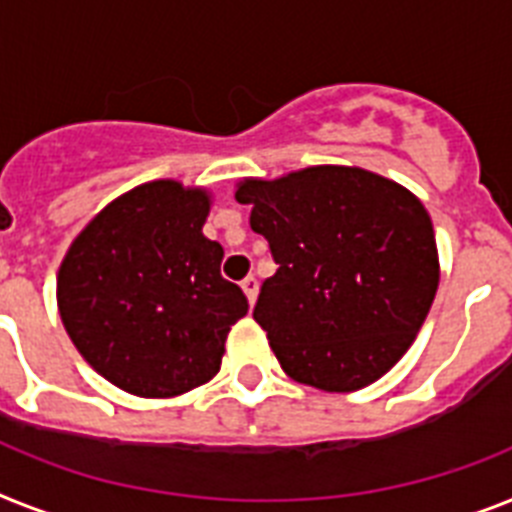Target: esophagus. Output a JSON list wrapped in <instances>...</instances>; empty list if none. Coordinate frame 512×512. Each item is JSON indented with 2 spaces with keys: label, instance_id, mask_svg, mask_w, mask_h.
Wrapping results in <instances>:
<instances>
[{
  "label": "esophagus",
  "instance_id": "34e87169",
  "mask_svg": "<svg viewBox=\"0 0 512 512\" xmlns=\"http://www.w3.org/2000/svg\"><path fill=\"white\" fill-rule=\"evenodd\" d=\"M240 287H243V293H246V298H248V303H256V298H259V280H256V277H253V274H248L246 280L240 282Z\"/></svg>",
  "mask_w": 512,
  "mask_h": 512
}]
</instances>
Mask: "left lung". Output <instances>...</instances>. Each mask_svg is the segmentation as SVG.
<instances>
[{"label":"left lung","mask_w":512,"mask_h":512,"mask_svg":"<svg viewBox=\"0 0 512 512\" xmlns=\"http://www.w3.org/2000/svg\"><path fill=\"white\" fill-rule=\"evenodd\" d=\"M253 232L277 264L253 319L287 377L324 392L361 390L416 340L439 285L437 240L424 204L361 167H306L248 177Z\"/></svg>","instance_id":"left-lung-1"}]
</instances>
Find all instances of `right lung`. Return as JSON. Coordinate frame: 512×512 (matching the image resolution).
Returning <instances> with one entry per match:
<instances>
[{
  "label": "right lung",
  "instance_id": "add662e5",
  "mask_svg": "<svg viewBox=\"0 0 512 512\" xmlns=\"http://www.w3.org/2000/svg\"><path fill=\"white\" fill-rule=\"evenodd\" d=\"M204 188L154 180L96 214L57 274L67 335L101 377L138 398H175L209 382L230 327L248 314L204 235Z\"/></svg>",
  "mask_w": 512,
  "mask_h": 512
}]
</instances>
